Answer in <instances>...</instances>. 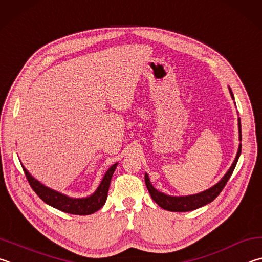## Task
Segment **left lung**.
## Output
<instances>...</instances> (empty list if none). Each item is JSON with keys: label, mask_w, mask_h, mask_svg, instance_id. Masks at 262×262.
Masks as SVG:
<instances>
[{"label": "left lung", "mask_w": 262, "mask_h": 262, "mask_svg": "<svg viewBox=\"0 0 262 262\" xmlns=\"http://www.w3.org/2000/svg\"><path fill=\"white\" fill-rule=\"evenodd\" d=\"M230 94L233 99L231 90H230ZM238 126H239V139L242 140L241 119H239V123H238ZM241 152H242V145H239L238 153L236 155V159H235V161H233L232 166L230 167V169H229L226 175L223 176L222 180L220 181L217 184H215L213 187H210V189L201 192V193L193 194V195H187V196H171V195L163 194V193H161V192H159L158 190H155L152 186L147 173L145 175V184H146V186H147V190L149 192L150 196H152V199L161 208L169 210V212H190V210H194L196 208H200L205 205L212 203V201L216 198L220 193H221V191L224 189V186H226L227 182L229 181V178H230L233 170H235V167L237 164L238 159H239Z\"/></svg>", "instance_id": "8db88e82"}]
</instances>
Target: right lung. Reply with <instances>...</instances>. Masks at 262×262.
Instances as JSON below:
<instances>
[{
  "mask_svg": "<svg viewBox=\"0 0 262 262\" xmlns=\"http://www.w3.org/2000/svg\"><path fill=\"white\" fill-rule=\"evenodd\" d=\"M116 167L117 163H115L114 166L108 169L102 182H101V184L98 187V190H96L93 194L91 196H87V198L81 199L69 198L67 195L58 193V192L49 189V187L42 185L40 182L34 180L24 167H23V170L25 172V176L30 183L32 190H33L35 193L39 195V198L42 199L46 204H48L49 206H52V207L58 210H62L64 213L75 215H90L95 213L96 210H99L104 205L105 200H107L110 181H112L113 173Z\"/></svg>",
  "mask_w": 262,
  "mask_h": 262,
  "instance_id": "1",
  "label": "right lung"
}]
</instances>
